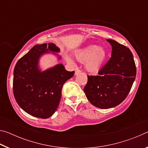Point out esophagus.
<instances>
[{"label": "esophagus", "instance_id": "esophagus-1", "mask_svg": "<svg viewBox=\"0 0 148 148\" xmlns=\"http://www.w3.org/2000/svg\"><path fill=\"white\" fill-rule=\"evenodd\" d=\"M80 72H81V71H80L79 69H76V70H75V75H76H76H77V74H79Z\"/></svg>", "mask_w": 148, "mask_h": 148}]
</instances>
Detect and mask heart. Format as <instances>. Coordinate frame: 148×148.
Returning <instances> with one entry per match:
<instances>
[{"instance_id":"heart-1","label":"heart","mask_w":148,"mask_h":148,"mask_svg":"<svg viewBox=\"0 0 148 148\" xmlns=\"http://www.w3.org/2000/svg\"><path fill=\"white\" fill-rule=\"evenodd\" d=\"M107 51L103 47L91 45L80 50L76 53L77 61L85 63V67L88 72L98 71L103 66L107 59ZM66 61L71 65H74V61L71 57H66Z\"/></svg>"}]
</instances>
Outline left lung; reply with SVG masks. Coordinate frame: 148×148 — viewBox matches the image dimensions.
Here are the masks:
<instances>
[{"mask_svg":"<svg viewBox=\"0 0 148 148\" xmlns=\"http://www.w3.org/2000/svg\"><path fill=\"white\" fill-rule=\"evenodd\" d=\"M106 41L112 47L111 58L98 76H87L84 89L89 101L101 109L111 108L121 103L128 95L136 74L131 50L114 40Z\"/></svg>","mask_w":148,"mask_h":148,"instance_id":"left-lung-1","label":"left lung"}]
</instances>
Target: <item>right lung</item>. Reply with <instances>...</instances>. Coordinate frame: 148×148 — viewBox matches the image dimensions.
<instances>
[{
    "label": "right lung",
    "mask_w": 148,
    "mask_h": 148,
    "mask_svg": "<svg viewBox=\"0 0 148 148\" xmlns=\"http://www.w3.org/2000/svg\"><path fill=\"white\" fill-rule=\"evenodd\" d=\"M60 49L56 44H38L21 57L14 71L13 91L19 106L34 117L46 119L58 108L64 84L74 76L60 63L42 71L40 59L45 54H53L61 60Z\"/></svg>",
    "instance_id": "1"
}]
</instances>
